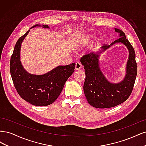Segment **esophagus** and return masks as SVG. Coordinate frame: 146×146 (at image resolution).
<instances>
[{
  "label": "esophagus",
  "instance_id": "obj_1",
  "mask_svg": "<svg viewBox=\"0 0 146 146\" xmlns=\"http://www.w3.org/2000/svg\"><path fill=\"white\" fill-rule=\"evenodd\" d=\"M82 64L80 63H76V66H75V69H76V70H80L81 68H82Z\"/></svg>",
  "mask_w": 146,
  "mask_h": 146
}]
</instances>
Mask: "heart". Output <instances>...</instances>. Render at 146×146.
I'll return each instance as SVG.
<instances>
[{"instance_id": "obj_1", "label": "heart", "mask_w": 146, "mask_h": 146, "mask_svg": "<svg viewBox=\"0 0 146 146\" xmlns=\"http://www.w3.org/2000/svg\"><path fill=\"white\" fill-rule=\"evenodd\" d=\"M92 41H93V37H92L91 35H85V36H84L79 39L76 42H75L74 45V49L76 50H81L82 48H84L88 46L91 44ZM100 42L98 39V40H97L96 41V45L99 46L100 44Z\"/></svg>"}]
</instances>
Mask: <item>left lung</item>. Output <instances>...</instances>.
Masks as SVG:
<instances>
[{
  "instance_id": "8db88e82",
  "label": "left lung",
  "mask_w": 146,
  "mask_h": 146,
  "mask_svg": "<svg viewBox=\"0 0 146 146\" xmlns=\"http://www.w3.org/2000/svg\"><path fill=\"white\" fill-rule=\"evenodd\" d=\"M119 38L110 45L101 47V50L84 55L80 59L86 75L83 91L87 101L93 107L107 108L115 107L125 102L130 96L137 75L135 52L125 35L122 30L114 29ZM122 43L129 50L126 76L119 83L110 82L101 71L99 58L102 52L114 43Z\"/></svg>"
}]
</instances>
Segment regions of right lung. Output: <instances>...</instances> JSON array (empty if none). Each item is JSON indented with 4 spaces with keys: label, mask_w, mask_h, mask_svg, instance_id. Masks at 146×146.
<instances>
[{
    "label": "right lung",
    "mask_w": 146,
    "mask_h": 146,
    "mask_svg": "<svg viewBox=\"0 0 146 146\" xmlns=\"http://www.w3.org/2000/svg\"><path fill=\"white\" fill-rule=\"evenodd\" d=\"M35 27L50 29L47 25L40 24L35 25L31 29ZM29 32L30 30L16 43L10 60V73L21 98L32 105L44 107L53 104L58 98L66 82L74 72L76 64L58 66L42 75L29 73L21 63L20 55L22 42Z\"/></svg>",
    "instance_id": "right-lung-1"
}]
</instances>
